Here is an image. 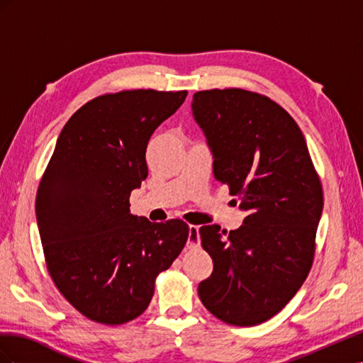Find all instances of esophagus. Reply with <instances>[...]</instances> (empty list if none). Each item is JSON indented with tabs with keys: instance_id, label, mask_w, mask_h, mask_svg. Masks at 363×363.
<instances>
[{
	"instance_id": "esophagus-1",
	"label": "esophagus",
	"mask_w": 363,
	"mask_h": 363,
	"mask_svg": "<svg viewBox=\"0 0 363 363\" xmlns=\"http://www.w3.org/2000/svg\"><path fill=\"white\" fill-rule=\"evenodd\" d=\"M200 245V227L189 225V236H188V248H195Z\"/></svg>"
}]
</instances>
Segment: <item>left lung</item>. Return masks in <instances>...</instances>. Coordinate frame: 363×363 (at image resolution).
I'll return each mask as SVG.
<instances>
[{
  "instance_id": "left-lung-1",
  "label": "left lung",
  "mask_w": 363,
  "mask_h": 363,
  "mask_svg": "<svg viewBox=\"0 0 363 363\" xmlns=\"http://www.w3.org/2000/svg\"><path fill=\"white\" fill-rule=\"evenodd\" d=\"M192 113L213 155V175L247 212L238 230L200 228L213 260L199 284L206 309L250 327L279 313L315 256L323 186L294 118L271 98L238 87L195 92Z\"/></svg>"
}]
</instances>
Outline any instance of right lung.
Returning a JSON list of instances; mask_svg holds the SVG:
<instances>
[{"label":"right lung","mask_w":363,"mask_h":363,"mask_svg":"<svg viewBox=\"0 0 363 363\" xmlns=\"http://www.w3.org/2000/svg\"><path fill=\"white\" fill-rule=\"evenodd\" d=\"M188 91H121L87 101L57 139L36 195L50 276L89 320L118 325L144 313L156 277L189 236L182 219L150 223L130 213V194L147 179L155 130Z\"/></svg>","instance_id":"right-lung-1"}]
</instances>
